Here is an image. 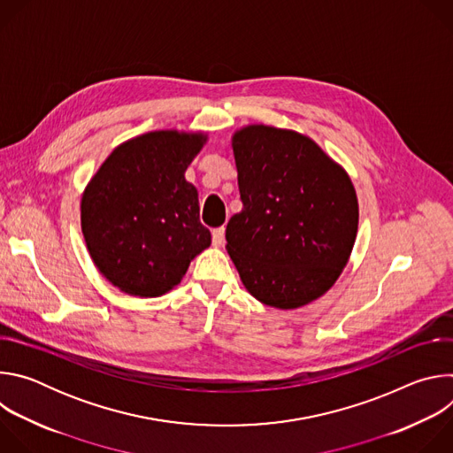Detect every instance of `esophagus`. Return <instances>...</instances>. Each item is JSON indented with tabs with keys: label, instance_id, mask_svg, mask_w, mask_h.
Returning <instances> with one entry per match:
<instances>
[{
	"label": "esophagus",
	"instance_id": "obj_1",
	"mask_svg": "<svg viewBox=\"0 0 453 453\" xmlns=\"http://www.w3.org/2000/svg\"><path fill=\"white\" fill-rule=\"evenodd\" d=\"M224 236H226V229L224 227L213 229V245L215 247H222L224 245Z\"/></svg>",
	"mask_w": 453,
	"mask_h": 453
}]
</instances>
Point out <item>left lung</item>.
<instances>
[{
	"instance_id": "left-lung-1",
	"label": "left lung",
	"mask_w": 453,
	"mask_h": 453,
	"mask_svg": "<svg viewBox=\"0 0 453 453\" xmlns=\"http://www.w3.org/2000/svg\"><path fill=\"white\" fill-rule=\"evenodd\" d=\"M243 208L226 229V249L247 292L294 310L339 280L358 231L348 172L311 138L250 123L231 138Z\"/></svg>"
}]
</instances>
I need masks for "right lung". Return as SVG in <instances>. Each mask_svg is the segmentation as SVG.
<instances>
[{
	"label": "right lung",
	"instance_id": "obj_1",
	"mask_svg": "<svg viewBox=\"0 0 453 453\" xmlns=\"http://www.w3.org/2000/svg\"><path fill=\"white\" fill-rule=\"evenodd\" d=\"M206 133L152 131L119 143L88 182L81 226L100 274L134 297H157L211 245L199 191L184 179Z\"/></svg>",
	"mask_w": 453,
	"mask_h": 453
}]
</instances>
